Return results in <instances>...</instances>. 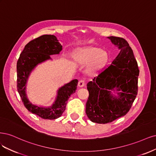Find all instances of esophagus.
Segmentation results:
<instances>
[{
  "label": "esophagus",
  "mask_w": 156,
  "mask_h": 156,
  "mask_svg": "<svg viewBox=\"0 0 156 156\" xmlns=\"http://www.w3.org/2000/svg\"><path fill=\"white\" fill-rule=\"evenodd\" d=\"M85 79H81L79 80L78 82V86L80 87H83L85 85Z\"/></svg>",
  "instance_id": "obj_1"
}]
</instances>
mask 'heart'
I'll return each instance as SVG.
<instances>
[{
  "label": "heart",
  "instance_id": "heart-1",
  "mask_svg": "<svg viewBox=\"0 0 156 156\" xmlns=\"http://www.w3.org/2000/svg\"><path fill=\"white\" fill-rule=\"evenodd\" d=\"M107 59V54L98 48L87 47L82 49L76 56V61L81 64L92 62L94 67H100Z\"/></svg>",
  "mask_w": 156,
  "mask_h": 156
}]
</instances>
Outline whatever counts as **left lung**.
<instances>
[{
    "label": "left lung",
    "mask_w": 156,
    "mask_h": 156,
    "mask_svg": "<svg viewBox=\"0 0 156 156\" xmlns=\"http://www.w3.org/2000/svg\"><path fill=\"white\" fill-rule=\"evenodd\" d=\"M120 52L109 66L87 83L89 98L85 112L93 122L106 124L124 116L129 111L138 91L139 70L132 49L121 37H108ZM122 91L118 97L112 90Z\"/></svg>",
    "instance_id": "1"
}]
</instances>
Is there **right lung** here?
Returning <instances> with one entry per match:
<instances>
[{
    "mask_svg": "<svg viewBox=\"0 0 156 156\" xmlns=\"http://www.w3.org/2000/svg\"><path fill=\"white\" fill-rule=\"evenodd\" d=\"M62 50V46L56 36L43 35L25 45L17 63V91L24 106L29 112L44 119L53 120L62 116L69 98L76 91L78 80H73L60 87L55 102L47 108L37 106L29 101L26 94V84L32 70L38 64L51 59V55L58 54Z\"/></svg>",
    "mask_w": 156,
    "mask_h": 156,
    "instance_id": "obj_1",
    "label": "right lung"
}]
</instances>
